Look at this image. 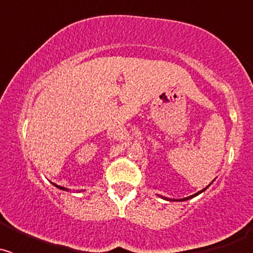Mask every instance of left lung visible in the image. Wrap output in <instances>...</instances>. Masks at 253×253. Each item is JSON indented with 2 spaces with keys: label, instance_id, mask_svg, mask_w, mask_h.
<instances>
[{
  "label": "left lung",
  "instance_id": "obj_1",
  "mask_svg": "<svg viewBox=\"0 0 253 253\" xmlns=\"http://www.w3.org/2000/svg\"><path fill=\"white\" fill-rule=\"evenodd\" d=\"M211 182H213V181H211ZM210 186V184L208 185L207 187H205V189H203L202 191H199V193H196V194H194V195H191V196H187V198H184V199H180V200H177V199H167V198H163V196H161V198L162 199H165V200H169V202H185V200H189V199H191V198H195L196 195H199V194H202L203 191H205V190L208 189V187ZM160 196V195H158Z\"/></svg>",
  "mask_w": 253,
  "mask_h": 253
}]
</instances>
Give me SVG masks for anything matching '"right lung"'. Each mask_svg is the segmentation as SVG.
Masks as SVG:
<instances>
[{
  "label": "right lung",
  "mask_w": 253,
  "mask_h": 253,
  "mask_svg": "<svg viewBox=\"0 0 253 253\" xmlns=\"http://www.w3.org/2000/svg\"><path fill=\"white\" fill-rule=\"evenodd\" d=\"M53 185H54L55 187H58V189L63 190V191H68V189H66V187H63V186H59V185H55V184H53Z\"/></svg>",
  "instance_id": "add662e5"
}]
</instances>
